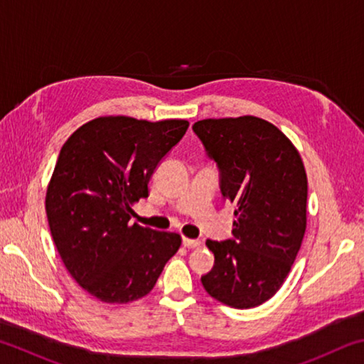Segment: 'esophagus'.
Here are the masks:
<instances>
[{
    "label": "esophagus",
    "mask_w": 364,
    "mask_h": 364,
    "mask_svg": "<svg viewBox=\"0 0 364 364\" xmlns=\"http://www.w3.org/2000/svg\"><path fill=\"white\" fill-rule=\"evenodd\" d=\"M183 245L186 249H194L197 245H200L199 239H189V237H183Z\"/></svg>",
    "instance_id": "1"
}]
</instances>
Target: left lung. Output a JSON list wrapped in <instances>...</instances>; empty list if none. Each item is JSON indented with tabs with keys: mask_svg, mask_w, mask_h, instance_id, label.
I'll use <instances>...</instances> for the list:
<instances>
[{
	"mask_svg": "<svg viewBox=\"0 0 364 364\" xmlns=\"http://www.w3.org/2000/svg\"><path fill=\"white\" fill-rule=\"evenodd\" d=\"M193 132L217 164L236 217L230 239H207L215 263L202 286L232 308L258 306L279 291L304 239V162L286 134L258 117L199 120Z\"/></svg>",
	"mask_w": 364,
	"mask_h": 364,
	"instance_id": "obj_1",
	"label": "left lung"
}]
</instances>
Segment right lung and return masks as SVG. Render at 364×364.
<instances>
[{"instance_id":"add662e5","label":"right lung","mask_w":364,"mask_h":364,"mask_svg":"<svg viewBox=\"0 0 364 364\" xmlns=\"http://www.w3.org/2000/svg\"><path fill=\"white\" fill-rule=\"evenodd\" d=\"M188 127L186 120L100 117L59 152L46 193L49 230L72 278L101 301L144 297L180 249V234L130 225V218Z\"/></svg>"}]
</instances>
